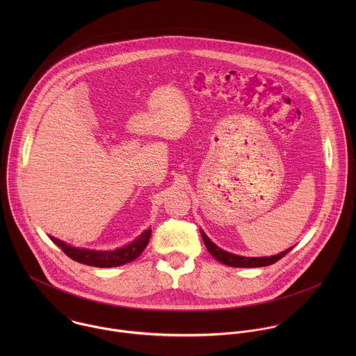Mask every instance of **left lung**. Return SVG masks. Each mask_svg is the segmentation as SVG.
Listing matches in <instances>:
<instances>
[{
	"label": "left lung",
	"mask_w": 356,
	"mask_h": 356,
	"mask_svg": "<svg viewBox=\"0 0 356 356\" xmlns=\"http://www.w3.org/2000/svg\"><path fill=\"white\" fill-rule=\"evenodd\" d=\"M202 237H203L204 244L208 250V252L212 254L216 260H219L220 263L230 266V267H264V266H270L275 261H278L281 257H284L289 251H292L293 247L288 248L284 252H280L278 254H273V256H263V257H247V256H240V254H230L227 251H223L222 248H219L218 245H215L204 233L203 230H200Z\"/></svg>",
	"instance_id": "1"
}]
</instances>
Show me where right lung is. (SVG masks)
<instances>
[{
    "instance_id": "1",
    "label": "right lung",
    "mask_w": 356,
    "mask_h": 356,
    "mask_svg": "<svg viewBox=\"0 0 356 356\" xmlns=\"http://www.w3.org/2000/svg\"><path fill=\"white\" fill-rule=\"evenodd\" d=\"M151 229L144 230L136 240L131 243L123 245L122 248H116L112 251H97V250H88V248H79V247H72L53 236H49L51 241L61 248V251L67 256H70L72 260L79 261L86 266H93V267H118L123 266L126 263L133 261L137 259L143 251L147 248L149 238H151Z\"/></svg>"
}]
</instances>
